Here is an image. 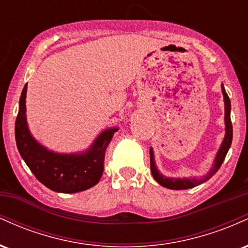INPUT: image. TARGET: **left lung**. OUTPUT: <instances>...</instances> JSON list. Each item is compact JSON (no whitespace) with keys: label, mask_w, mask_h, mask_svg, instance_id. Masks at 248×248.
<instances>
[{"label":"left lung","mask_w":248,"mask_h":248,"mask_svg":"<svg viewBox=\"0 0 248 248\" xmlns=\"http://www.w3.org/2000/svg\"><path fill=\"white\" fill-rule=\"evenodd\" d=\"M221 90H223V95H224V104H225V138L224 141L221 142V146L219 148L217 155H216L215 163L211 168L209 172L205 176L201 178H170L166 177L162 173L158 171L157 168L155 164V158H154V152L150 148V170H152L153 177L155 178V181L158 184H161L162 186L168 187V189L171 190H186V189H191L199 186V184L204 183V182L209 181L210 178L218 171L219 168L226 157V154L229 152L230 147L232 143V138H233V128H232V122H231V101H230L229 95H227L226 91L223 85H221Z\"/></svg>","instance_id":"8db88e82"}]
</instances>
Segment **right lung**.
Returning a JSON list of instances; mask_svg holds the SVG:
<instances>
[{"label": "right lung", "mask_w": 248, "mask_h": 248, "mask_svg": "<svg viewBox=\"0 0 248 248\" xmlns=\"http://www.w3.org/2000/svg\"><path fill=\"white\" fill-rule=\"evenodd\" d=\"M25 96L27 85L19 98L15 138L17 149L36 178L52 191L62 193L80 192L98 184L104 172L105 153L118 128L104 130L81 154L51 152L31 135L25 116Z\"/></svg>", "instance_id": "add662e5"}]
</instances>
